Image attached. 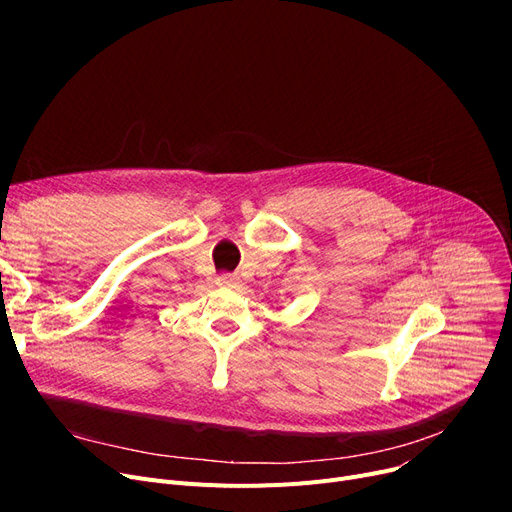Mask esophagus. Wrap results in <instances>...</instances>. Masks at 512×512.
Masks as SVG:
<instances>
[{"mask_svg": "<svg viewBox=\"0 0 512 512\" xmlns=\"http://www.w3.org/2000/svg\"><path fill=\"white\" fill-rule=\"evenodd\" d=\"M215 284L218 286H228V288H236L238 286V280L230 274H224V276H218V280H215Z\"/></svg>", "mask_w": 512, "mask_h": 512, "instance_id": "esophagus-1", "label": "esophagus"}]
</instances>
